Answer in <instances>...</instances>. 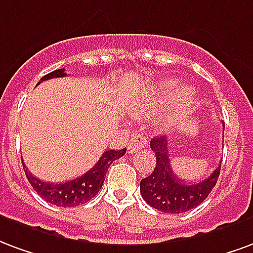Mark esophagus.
Masks as SVG:
<instances>
[{
    "instance_id": "1",
    "label": "esophagus",
    "mask_w": 253,
    "mask_h": 253,
    "mask_svg": "<svg viewBox=\"0 0 253 253\" xmlns=\"http://www.w3.org/2000/svg\"><path fill=\"white\" fill-rule=\"evenodd\" d=\"M145 144H147V139H145L143 134H134L128 144L129 154L134 155L137 151H140L141 148H144Z\"/></svg>"
}]
</instances>
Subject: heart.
I'll return each mask as SVG.
<instances>
[{
	"instance_id": "b5f03b06",
	"label": "heart",
	"mask_w": 253,
	"mask_h": 253,
	"mask_svg": "<svg viewBox=\"0 0 253 253\" xmlns=\"http://www.w3.org/2000/svg\"><path fill=\"white\" fill-rule=\"evenodd\" d=\"M178 87V82L175 79H165L156 84L155 88V99L156 102H160L163 99L169 98L175 93V90ZM194 99V90L191 87H182L176 94V104L179 108H187Z\"/></svg>"
}]
</instances>
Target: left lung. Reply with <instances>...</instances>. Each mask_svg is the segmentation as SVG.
I'll list each match as a JSON object with an SVG mask.
<instances>
[{"label": "left lung", "mask_w": 253, "mask_h": 253, "mask_svg": "<svg viewBox=\"0 0 253 253\" xmlns=\"http://www.w3.org/2000/svg\"><path fill=\"white\" fill-rule=\"evenodd\" d=\"M225 128V125H224ZM156 156V166L152 174L141 179L140 193L147 204L163 213L179 214L202 204L217 183L221 165L198 183H186L171 169L169 141L166 136L154 137L149 143Z\"/></svg>", "instance_id": "left-lung-1"}]
</instances>
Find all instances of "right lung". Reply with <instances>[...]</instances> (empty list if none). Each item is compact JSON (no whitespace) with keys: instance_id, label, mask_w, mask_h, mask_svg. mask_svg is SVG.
I'll list each match as a JSON object with an SVG mask.
<instances>
[{"instance_id":"add662e5","label":"right lung","mask_w":253,"mask_h":253,"mask_svg":"<svg viewBox=\"0 0 253 253\" xmlns=\"http://www.w3.org/2000/svg\"><path fill=\"white\" fill-rule=\"evenodd\" d=\"M66 75L67 74L64 73V68H59V70H55L52 73L44 75L43 78L40 79V82L47 81V79L60 78V77H66ZM125 152H126V148L120 149V151H114V149L105 151L98 162L94 165L93 169H90L87 172H84V175H81L78 178L67 180V182H63V183L43 182V180L36 178L35 175L31 174V171L27 169V166L24 163L23 169L33 190L42 198H44L49 204L55 205V206L74 208V206L86 204L87 201H90L93 197L98 194V191L104 185L109 166L112 165L114 160L124 156Z\"/></svg>"}]
</instances>
